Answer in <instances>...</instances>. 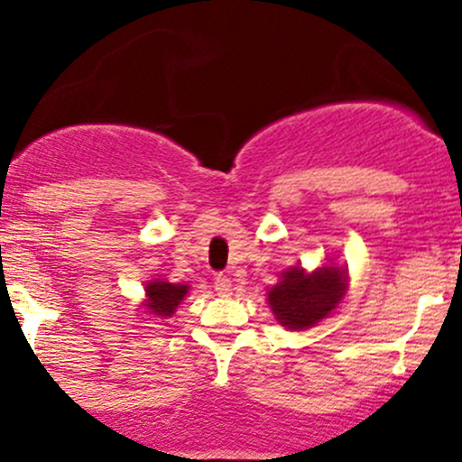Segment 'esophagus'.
I'll use <instances>...</instances> for the list:
<instances>
[{
	"label": "esophagus",
	"instance_id": "34e87169",
	"mask_svg": "<svg viewBox=\"0 0 462 462\" xmlns=\"http://www.w3.org/2000/svg\"><path fill=\"white\" fill-rule=\"evenodd\" d=\"M215 291H217V295H221V298H227V295H230V291H232V280L227 278V275L219 273L215 278Z\"/></svg>",
	"mask_w": 462,
	"mask_h": 462
}]
</instances>
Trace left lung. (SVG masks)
I'll return each instance as SVG.
<instances>
[{"instance_id":"left-lung-1","label":"left lung","mask_w":462,"mask_h":462,"mask_svg":"<svg viewBox=\"0 0 462 462\" xmlns=\"http://www.w3.org/2000/svg\"><path fill=\"white\" fill-rule=\"evenodd\" d=\"M347 291V269L323 264L306 273L304 267H291L267 293L275 319L289 330H306L326 319L341 304Z\"/></svg>"}]
</instances>
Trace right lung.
I'll list each match as a JSON object with an SVG mask.
<instances>
[{
	"mask_svg": "<svg viewBox=\"0 0 462 462\" xmlns=\"http://www.w3.org/2000/svg\"><path fill=\"white\" fill-rule=\"evenodd\" d=\"M189 293L187 284H171L161 282V280H150L145 286V309L156 317H171L176 312L178 304Z\"/></svg>",
	"mask_w": 462,
	"mask_h": 462,
	"instance_id": "add662e5",
	"label": "right lung"
}]
</instances>
